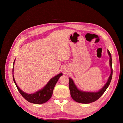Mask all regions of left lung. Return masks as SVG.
Listing matches in <instances>:
<instances>
[{"mask_svg":"<svg viewBox=\"0 0 123 123\" xmlns=\"http://www.w3.org/2000/svg\"><path fill=\"white\" fill-rule=\"evenodd\" d=\"M108 53L109 55V62L111 68V74L109 76L108 81L104 86V87L98 92H83V91L79 90L77 88L76 86L73 81V80L70 78L69 79V89L70 91V95L72 98L75 101L79 103L82 104H89L96 101L103 95L105 91L108 88L109 84L111 82L112 75H113V68H112V60L111 55L108 50Z\"/></svg>","mask_w":123,"mask_h":123,"instance_id":"1","label":"left lung"}]
</instances>
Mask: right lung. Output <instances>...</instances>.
I'll return each instance as SVG.
<instances>
[{"label": "right lung", "mask_w": 123, "mask_h": 123, "mask_svg": "<svg viewBox=\"0 0 123 123\" xmlns=\"http://www.w3.org/2000/svg\"><path fill=\"white\" fill-rule=\"evenodd\" d=\"M14 62L13 64H14ZM13 71H14V67L12 68V74ZM62 75V73L57 74L56 76H55L53 78L49 81V82L48 83L45 87L42 89L37 91L34 93L32 94H28L23 92V91L20 89L19 87H18L16 83L15 82V80L14 79V75H12L13 77V80L15 83V85L16 86L17 89L19 91L23 97H24L26 100L28 101V102L31 103L35 104H44L48 101L49 99L51 98L52 97V93H53V91L54 89V88L55 86L56 83L57 81H58L59 78Z\"/></svg>", "instance_id": "obj_1"}]
</instances>
